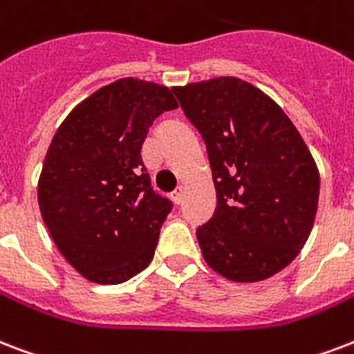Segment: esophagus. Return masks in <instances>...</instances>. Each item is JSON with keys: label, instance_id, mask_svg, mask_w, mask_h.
<instances>
[{"label": "esophagus", "instance_id": "34e87169", "mask_svg": "<svg viewBox=\"0 0 354 354\" xmlns=\"http://www.w3.org/2000/svg\"><path fill=\"white\" fill-rule=\"evenodd\" d=\"M183 195H185V187H183V185H180V187H178L176 191H174V193L171 195L172 202H174V204H182Z\"/></svg>", "mask_w": 354, "mask_h": 354}]
</instances>
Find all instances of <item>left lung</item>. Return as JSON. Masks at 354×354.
Instances as JSON below:
<instances>
[{"label": "left lung", "instance_id": "1", "mask_svg": "<svg viewBox=\"0 0 354 354\" xmlns=\"http://www.w3.org/2000/svg\"><path fill=\"white\" fill-rule=\"evenodd\" d=\"M206 142L217 207L196 228L202 256L234 282H258L293 261L314 226L319 171L288 115L237 77L174 87Z\"/></svg>", "mask_w": 354, "mask_h": 354}]
</instances>
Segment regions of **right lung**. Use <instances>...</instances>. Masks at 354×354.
Segmentation results:
<instances>
[{
  "mask_svg": "<svg viewBox=\"0 0 354 354\" xmlns=\"http://www.w3.org/2000/svg\"><path fill=\"white\" fill-rule=\"evenodd\" d=\"M178 102L165 85L124 77L77 104L51 139L39 206L64 260L96 284H122L152 261L172 202L158 195L141 148Z\"/></svg>",
  "mask_w": 354,
  "mask_h": 354,
  "instance_id": "1",
  "label": "right lung"
}]
</instances>
